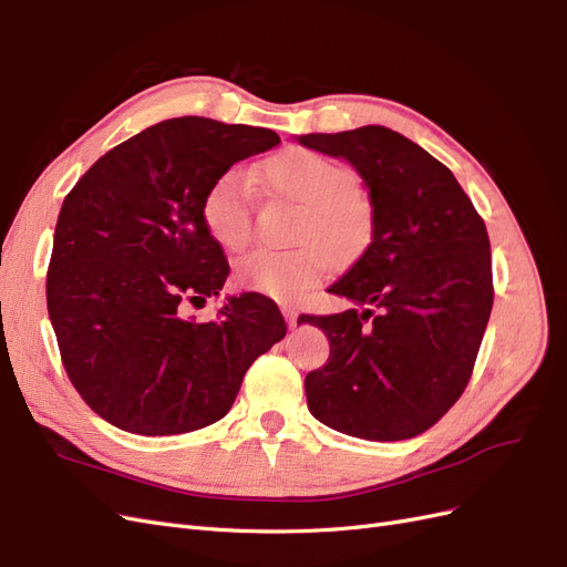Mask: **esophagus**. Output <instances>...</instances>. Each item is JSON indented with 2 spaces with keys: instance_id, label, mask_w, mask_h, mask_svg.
Instances as JSON below:
<instances>
[{
  "instance_id": "34e87169",
  "label": "esophagus",
  "mask_w": 567,
  "mask_h": 567,
  "mask_svg": "<svg viewBox=\"0 0 567 567\" xmlns=\"http://www.w3.org/2000/svg\"><path fill=\"white\" fill-rule=\"evenodd\" d=\"M281 312H284V317H286L288 326H296V321H298V310H296V307L284 305V307H281Z\"/></svg>"
}]
</instances>
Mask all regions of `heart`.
<instances>
[{
	"label": "heart",
	"mask_w": 567,
	"mask_h": 567,
	"mask_svg": "<svg viewBox=\"0 0 567 567\" xmlns=\"http://www.w3.org/2000/svg\"><path fill=\"white\" fill-rule=\"evenodd\" d=\"M265 179L274 192L305 205L296 238L305 246L293 250L255 248L238 260L236 274L246 288L296 300L315 286L323 269L346 260L367 244L371 208L354 192L348 167L323 158L310 148H288L265 163ZM205 227L229 250H241L252 231V179L241 167L219 175L203 198Z\"/></svg>",
	"instance_id": "heart-1"
}]
</instances>
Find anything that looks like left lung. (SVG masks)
I'll return each mask as SVG.
<instances>
[{"label": "left lung", "instance_id": "left-lung-1", "mask_svg": "<svg viewBox=\"0 0 567 567\" xmlns=\"http://www.w3.org/2000/svg\"><path fill=\"white\" fill-rule=\"evenodd\" d=\"M296 140L348 161L371 200V244L329 288L363 312L300 317L331 346L305 379L307 406L338 433L409 440L468 385L494 300L485 221L452 169L400 132L367 125Z\"/></svg>", "mask_w": 567, "mask_h": 567}]
</instances>
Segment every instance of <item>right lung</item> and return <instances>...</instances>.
<instances>
[{"mask_svg":"<svg viewBox=\"0 0 567 567\" xmlns=\"http://www.w3.org/2000/svg\"><path fill=\"white\" fill-rule=\"evenodd\" d=\"M279 142L265 127L163 120L101 156L65 196L47 310L75 390L120 431L179 435L227 416L248 367L286 336L260 293L229 296L213 321L184 312L229 277L205 194Z\"/></svg>","mask_w":567,"mask_h":567,"instance_id":"right-lung-1","label":"right lung"}]
</instances>
